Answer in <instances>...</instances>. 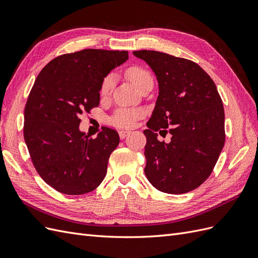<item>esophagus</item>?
I'll return each mask as SVG.
<instances>
[{
	"instance_id": "esophagus-1",
	"label": "esophagus",
	"mask_w": 258,
	"mask_h": 258,
	"mask_svg": "<svg viewBox=\"0 0 258 258\" xmlns=\"http://www.w3.org/2000/svg\"><path fill=\"white\" fill-rule=\"evenodd\" d=\"M118 135H119V138L122 140V139L126 138L127 136H129V135H130V132H129V131L121 130V131H119V132H118Z\"/></svg>"
}]
</instances>
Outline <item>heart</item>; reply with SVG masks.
<instances>
[{"label": "heart", "mask_w": 258, "mask_h": 258, "mask_svg": "<svg viewBox=\"0 0 258 258\" xmlns=\"http://www.w3.org/2000/svg\"><path fill=\"white\" fill-rule=\"evenodd\" d=\"M126 75L129 77L136 87L139 89L140 86L144 84L145 82L152 80L151 74L148 73L146 70L139 68V67H132L127 70ZM115 79L114 76L107 75L105 79L102 81L100 87V95L101 97H107L113 90ZM142 116V112L139 110H129V108H121L118 110L112 118V122L117 127L121 128H131L135 126V122L137 119Z\"/></svg>", "instance_id": "obj_1"}]
</instances>
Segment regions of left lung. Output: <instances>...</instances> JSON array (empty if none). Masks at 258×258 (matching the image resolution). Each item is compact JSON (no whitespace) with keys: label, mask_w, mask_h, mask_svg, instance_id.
I'll list each match as a JSON object with an SVG mask.
<instances>
[{"label":"left lung","mask_w":258,"mask_h":258,"mask_svg":"<svg viewBox=\"0 0 258 258\" xmlns=\"http://www.w3.org/2000/svg\"><path fill=\"white\" fill-rule=\"evenodd\" d=\"M157 77L159 96L147 121L145 175L162 192L196 189L212 173L225 143V113L213 80L194 61L155 50L134 51ZM168 132L171 141H158Z\"/></svg>","instance_id":"8db88e82"}]
</instances>
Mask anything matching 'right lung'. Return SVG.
Returning <instances> with one entry per match:
<instances>
[{"label": "right lung", "instance_id": "add662e5", "mask_svg": "<svg viewBox=\"0 0 258 258\" xmlns=\"http://www.w3.org/2000/svg\"><path fill=\"white\" fill-rule=\"evenodd\" d=\"M127 59L126 50L84 49L52 59L37 75L25 107L23 137L37 173L57 191L87 194L104 179L119 136L104 127L88 138L80 117L99 105L104 77Z\"/></svg>", "mask_w": 258, "mask_h": 258}]
</instances>
